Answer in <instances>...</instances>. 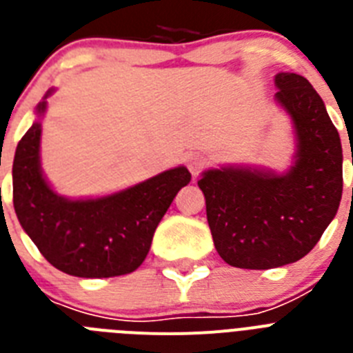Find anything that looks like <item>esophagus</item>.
I'll return each mask as SVG.
<instances>
[{"instance_id": "esophagus-1", "label": "esophagus", "mask_w": 353, "mask_h": 353, "mask_svg": "<svg viewBox=\"0 0 353 353\" xmlns=\"http://www.w3.org/2000/svg\"><path fill=\"white\" fill-rule=\"evenodd\" d=\"M187 168H189V171H191L192 176H198L201 171H203L205 168V157L203 155H192V157H189V161H187Z\"/></svg>"}]
</instances>
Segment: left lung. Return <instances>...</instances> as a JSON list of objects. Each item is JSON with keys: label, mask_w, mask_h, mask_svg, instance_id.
I'll list each match as a JSON object with an SVG mask.
<instances>
[{"label": "left lung", "mask_w": 353, "mask_h": 353, "mask_svg": "<svg viewBox=\"0 0 353 353\" xmlns=\"http://www.w3.org/2000/svg\"><path fill=\"white\" fill-rule=\"evenodd\" d=\"M276 86L277 104L295 129L293 166L283 174L226 166L205 171L198 180L215 249L239 269H274L304 258L341 201V141L322 97L292 72H279Z\"/></svg>", "instance_id": "1"}]
</instances>
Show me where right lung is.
Masks as SVG:
<instances>
[{
	"label": "right lung",
	"instance_id": "obj_1",
	"mask_svg": "<svg viewBox=\"0 0 353 353\" xmlns=\"http://www.w3.org/2000/svg\"><path fill=\"white\" fill-rule=\"evenodd\" d=\"M37 117L46 113V99ZM37 120L15 150L14 208L24 232L42 256L58 270L76 277L130 274L145 261L159 226L176 192L191 182L187 168L168 170L125 191L95 199L56 194L40 168Z\"/></svg>",
	"mask_w": 353,
	"mask_h": 353
}]
</instances>
